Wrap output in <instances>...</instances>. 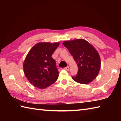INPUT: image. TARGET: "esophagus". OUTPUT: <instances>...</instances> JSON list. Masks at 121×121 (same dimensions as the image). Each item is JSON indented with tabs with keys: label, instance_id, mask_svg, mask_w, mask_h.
Masks as SVG:
<instances>
[{
	"label": "esophagus",
	"instance_id": "1",
	"mask_svg": "<svg viewBox=\"0 0 121 121\" xmlns=\"http://www.w3.org/2000/svg\"><path fill=\"white\" fill-rule=\"evenodd\" d=\"M65 70H66V71H69V67L68 66H66V67H65Z\"/></svg>",
	"mask_w": 121,
	"mask_h": 121
}]
</instances>
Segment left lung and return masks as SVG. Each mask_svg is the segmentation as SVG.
I'll return each instance as SVG.
<instances>
[{
  "label": "left lung",
  "mask_w": 121,
  "mask_h": 121,
  "mask_svg": "<svg viewBox=\"0 0 121 121\" xmlns=\"http://www.w3.org/2000/svg\"><path fill=\"white\" fill-rule=\"evenodd\" d=\"M63 45L70 51L78 66V72L72 76L74 81L87 84L96 78L100 69L101 60L93 46L83 39L67 40Z\"/></svg>",
  "instance_id": "1"
}]
</instances>
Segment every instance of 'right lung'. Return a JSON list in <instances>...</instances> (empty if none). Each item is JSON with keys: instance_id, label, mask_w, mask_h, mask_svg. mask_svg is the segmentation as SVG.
I'll list each match as a JSON object with an SVG mask.
<instances>
[{"instance_id": "obj_1", "label": "right lung", "mask_w": 121, "mask_h": 121, "mask_svg": "<svg viewBox=\"0 0 121 121\" xmlns=\"http://www.w3.org/2000/svg\"><path fill=\"white\" fill-rule=\"evenodd\" d=\"M59 44V43H38L27 53L23 63L24 72L34 87L44 89L57 80L59 72L51 56Z\"/></svg>"}]
</instances>
